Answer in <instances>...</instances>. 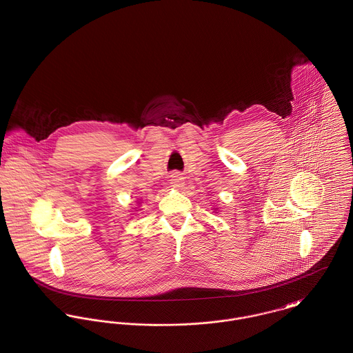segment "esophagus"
Listing matches in <instances>:
<instances>
[{"label":"esophagus","mask_w":353,"mask_h":353,"mask_svg":"<svg viewBox=\"0 0 353 353\" xmlns=\"http://www.w3.org/2000/svg\"><path fill=\"white\" fill-rule=\"evenodd\" d=\"M182 185H183V176H182L179 172H172V174L170 175V186L178 189V188H181Z\"/></svg>","instance_id":"obj_1"}]
</instances>
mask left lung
Returning <instances> with one entry per match:
<instances>
[{
  "label": "left lung",
  "instance_id": "left-lung-1",
  "mask_svg": "<svg viewBox=\"0 0 353 353\" xmlns=\"http://www.w3.org/2000/svg\"><path fill=\"white\" fill-rule=\"evenodd\" d=\"M214 210H216V209H214ZM216 213H217V212H216Z\"/></svg>",
  "mask_w": 353,
  "mask_h": 353
}]
</instances>
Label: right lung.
I'll return each instance as SVG.
<instances>
[{
  "label": "right lung",
  "instance_id": "1",
  "mask_svg": "<svg viewBox=\"0 0 353 353\" xmlns=\"http://www.w3.org/2000/svg\"><path fill=\"white\" fill-rule=\"evenodd\" d=\"M137 203H140V202H137Z\"/></svg>",
  "mask_w": 353,
  "mask_h": 353
}]
</instances>
